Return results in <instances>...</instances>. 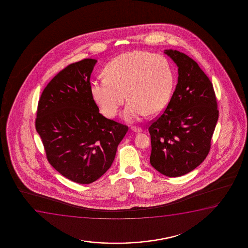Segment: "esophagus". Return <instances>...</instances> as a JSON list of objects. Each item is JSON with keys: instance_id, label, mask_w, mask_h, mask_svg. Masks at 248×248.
Masks as SVG:
<instances>
[{"instance_id": "1", "label": "esophagus", "mask_w": 248, "mask_h": 248, "mask_svg": "<svg viewBox=\"0 0 248 248\" xmlns=\"http://www.w3.org/2000/svg\"><path fill=\"white\" fill-rule=\"evenodd\" d=\"M131 129H132L133 131H135V132H141L142 131V129L139 126H133L131 127Z\"/></svg>"}]
</instances>
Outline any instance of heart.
<instances>
[{
	"mask_svg": "<svg viewBox=\"0 0 248 248\" xmlns=\"http://www.w3.org/2000/svg\"><path fill=\"white\" fill-rule=\"evenodd\" d=\"M106 78L92 81V98L101 112L114 118L127 98L124 111L129 121L162 112L173 95L174 73L168 58L149 51L126 52L109 62Z\"/></svg>",
	"mask_w": 248,
	"mask_h": 248,
	"instance_id": "obj_1",
	"label": "heart"
}]
</instances>
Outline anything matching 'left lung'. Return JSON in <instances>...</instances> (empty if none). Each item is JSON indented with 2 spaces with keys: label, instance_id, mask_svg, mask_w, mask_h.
I'll return each instance as SVG.
<instances>
[{
  "label": "left lung",
  "instance_id": "obj_1",
  "mask_svg": "<svg viewBox=\"0 0 248 248\" xmlns=\"http://www.w3.org/2000/svg\"><path fill=\"white\" fill-rule=\"evenodd\" d=\"M179 68L178 84L163 113L151 121V165L169 177L195 170L209 153L218 119L214 86L197 62L167 50Z\"/></svg>",
  "mask_w": 248,
  "mask_h": 248
}]
</instances>
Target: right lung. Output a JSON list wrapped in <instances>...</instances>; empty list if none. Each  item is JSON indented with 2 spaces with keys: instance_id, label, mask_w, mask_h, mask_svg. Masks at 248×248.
<instances>
[{
  "instance_id": "1",
  "label": "right lung",
  "mask_w": 248,
  "mask_h": 248,
  "mask_svg": "<svg viewBox=\"0 0 248 248\" xmlns=\"http://www.w3.org/2000/svg\"><path fill=\"white\" fill-rule=\"evenodd\" d=\"M96 62L85 58L59 72L41 93L35 119L48 162L82 185L108 171L129 129L102 116L92 98L90 78Z\"/></svg>"
}]
</instances>
